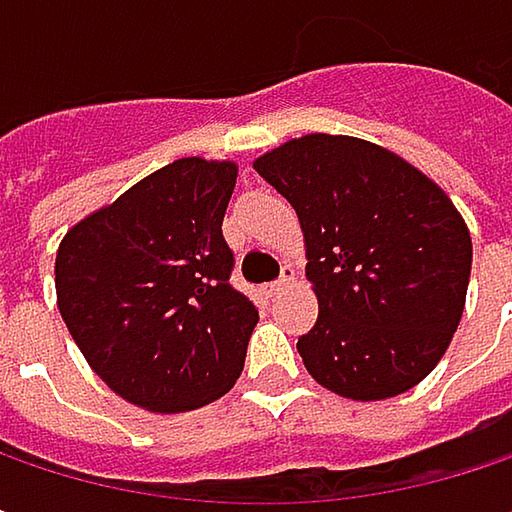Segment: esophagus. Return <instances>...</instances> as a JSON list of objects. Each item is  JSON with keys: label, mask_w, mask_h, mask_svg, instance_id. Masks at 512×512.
Returning a JSON list of instances; mask_svg holds the SVG:
<instances>
[{"label": "esophagus", "mask_w": 512, "mask_h": 512, "mask_svg": "<svg viewBox=\"0 0 512 512\" xmlns=\"http://www.w3.org/2000/svg\"><path fill=\"white\" fill-rule=\"evenodd\" d=\"M290 281H293V269H290V266H284V269H281V278H278V281H272V284H266V296H278Z\"/></svg>", "instance_id": "esophagus-1"}]
</instances>
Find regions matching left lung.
<instances>
[{"instance_id": "1", "label": "left lung", "mask_w": 512, "mask_h": 512, "mask_svg": "<svg viewBox=\"0 0 512 512\" xmlns=\"http://www.w3.org/2000/svg\"><path fill=\"white\" fill-rule=\"evenodd\" d=\"M296 210L320 314L296 350L353 400L418 385L465 308L471 237L454 201L415 165L353 136L311 133L255 162Z\"/></svg>"}]
</instances>
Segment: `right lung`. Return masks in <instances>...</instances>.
<instances>
[{
    "label": "right lung",
    "instance_id": "add662e5",
    "mask_svg": "<svg viewBox=\"0 0 512 512\" xmlns=\"http://www.w3.org/2000/svg\"><path fill=\"white\" fill-rule=\"evenodd\" d=\"M234 183V162L174 159L58 246L67 332L91 370L142 409H198L243 373L257 308L231 284L222 237Z\"/></svg>",
    "mask_w": 512,
    "mask_h": 512
}]
</instances>
